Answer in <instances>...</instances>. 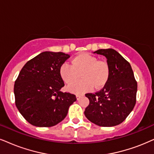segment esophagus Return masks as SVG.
<instances>
[{"mask_svg":"<svg viewBox=\"0 0 154 154\" xmlns=\"http://www.w3.org/2000/svg\"><path fill=\"white\" fill-rule=\"evenodd\" d=\"M76 98H77V100H79V99L81 98V96L80 95H76Z\"/></svg>","mask_w":154,"mask_h":154,"instance_id":"esophagus-1","label":"esophagus"}]
</instances>
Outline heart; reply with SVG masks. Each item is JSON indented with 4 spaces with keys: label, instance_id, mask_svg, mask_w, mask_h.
Returning <instances> with one entry per match:
<instances>
[{
    "label": "heart",
    "instance_id": "1",
    "mask_svg": "<svg viewBox=\"0 0 154 154\" xmlns=\"http://www.w3.org/2000/svg\"><path fill=\"white\" fill-rule=\"evenodd\" d=\"M72 65L64 63L60 67V75L67 84H72L81 73L82 79L67 87V90L74 94H83L90 91L93 87L100 89L107 82L110 69L108 63L89 53H82L72 60Z\"/></svg>",
    "mask_w": 154,
    "mask_h": 154
}]
</instances>
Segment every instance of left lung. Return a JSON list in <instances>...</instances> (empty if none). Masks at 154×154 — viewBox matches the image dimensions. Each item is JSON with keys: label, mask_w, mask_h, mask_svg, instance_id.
Wrapping results in <instances>:
<instances>
[{"label": "left lung", "mask_w": 154, "mask_h": 154, "mask_svg": "<svg viewBox=\"0 0 154 154\" xmlns=\"http://www.w3.org/2000/svg\"><path fill=\"white\" fill-rule=\"evenodd\" d=\"M94 53L106 57L110 73L102 89L85 94L89 104L85 115L96 125L116 126L126 119L135 106L137 82L129 62L115 50L100 49Z\"/></svg>", "instance_id": "left-lung-1"}]
</instances>
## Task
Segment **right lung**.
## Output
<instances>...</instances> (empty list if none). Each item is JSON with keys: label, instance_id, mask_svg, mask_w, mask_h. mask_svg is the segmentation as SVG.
Here are the masks:
<instances>
[{"label": "right lung", "instance_id": "right-lung-1", "mask_svg": "<svg viewBox=\"0 0 154 154\" xmlns=\"http://www.w3.org/2000/svg\"><path fill=\"white\" fill-rule=\"evenodd\" d=\"M70 56L64 52L46 51L29 60L15 82V105L32 125L50 127L62 122L75 94L62 92L65 86L60 67Z\"/></svg>", "mask_w": 154, "mask_h": 154}]
</instances>
